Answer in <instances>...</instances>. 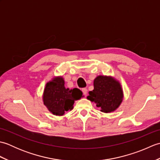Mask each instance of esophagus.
Listing matches in <instances>:
<instances>
[{
  "label": "esophagus",
  "instance_id": "34e87169",
  "mask_svg": "<svg viewBox=\"0 0 160 160\" xmlns=\"http://www.w3.org/2000/svg\"><path fill=\"white\" fill-rule=\"evenodd\" d=\"M82 91L84 96H86V95L87 94V89H86V88H83V89H82Z\"/></svg>",
  "mask_w": 160,
  "mask_h": 160
}]
</instances>
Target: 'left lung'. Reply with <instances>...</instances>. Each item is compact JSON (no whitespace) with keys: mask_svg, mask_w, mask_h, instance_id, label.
Here are the masks:
<instances>
[{"mask_svg":"<svg viewBox=\"0 0 160 160\" xmlns=\"http://www.w3.org/2000/svg\"><path fill=\"white\" fill-rule=\"evenodd\" d=\"M93 87L87 99L94 102L102 112L111 113L120 107L123 100V91L120 83L114 78L98 76L93 81Z\"/></svg>","mask_w":160,"mask_h":160,"instance_id":"1","label":"left lung"}]
</instances>
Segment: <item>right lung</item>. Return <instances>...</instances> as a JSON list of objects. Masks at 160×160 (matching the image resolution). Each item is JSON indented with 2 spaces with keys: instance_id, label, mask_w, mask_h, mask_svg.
I'll return each instance as SVG.
<instances>
[{
  "instance_id": "right-lung-1",
  "label": "right lung",
  "mask_w": 160,
  "mask_h": 160,
  "mask_svg": "<svg viewBox=\"0 0 160 160\" xmlns=\"http://www.w3.org/2000/svg\"><path fill=\"white\" fill-rule=\"evenodd\" d=\"M82 97V92L79 89L65 88L63 78L58 76L46 84L42 100L51 113L61 116L66 111L73 109L74 102Z\"/></svg>"
}]
</instances>
